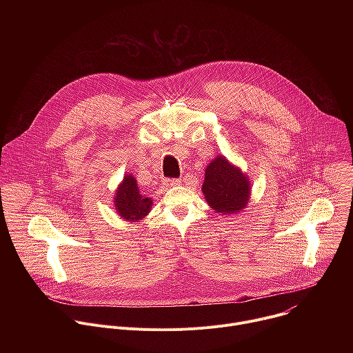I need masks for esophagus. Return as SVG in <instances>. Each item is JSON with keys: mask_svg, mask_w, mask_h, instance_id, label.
<instances>
[{"mask_svg": "<svg viewBox=\"0 0 353 353\" xmlns=\"http://www.w3.org/2000/svg\"><path fill=\"white\" fill-rule=\"evenodd\" d=\"M163 184L166 187H174V185H180L181 181L177 179H166V180H163Z\"/></svg>", "mask_w": 353, "mask_h": 353, "instance_id": "esophagus-1", "label": "esophagus"}]
</instances>
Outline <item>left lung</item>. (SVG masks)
<instances>
[{"instance_id":"1","label":"left lung","mask_w":353,"mask_h":353,"mask_svg":"<svg viewBox=\"0 0 353 353\" xmlns=\"http://www.w3.org/2000/svg\"><path fill=\"white\" fill-rule=\"evenodd\" d=\"M203 194L218 215H237L248 207L251 183L245 173L223 155L212 159L205 169Z\"/></svg>"}]
</instances>
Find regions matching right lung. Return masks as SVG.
Masks as SVG:
<instances>
[{"instance_id": "right-lung-1", "label": "right lung", "mask_w": 353, "mask_h": 353, "mask_svg": "<svg viewBox=\"0 0 353 353\" xmlns=\"http://www.w3.org/2000/svg\"><path fill=\"white\" fill-rule=\"evenodd\" d=\"M154 199L141 194L138 181L127 173L114 192L116 214L127 222H139L152 210Z\"/></svg>"}]
</instances>
